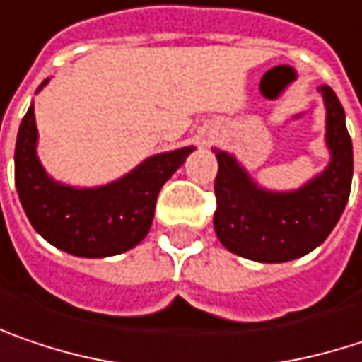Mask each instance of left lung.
I'll return each instance as SVG.
<instances>
[{
	"instance_id": "obj_1",
	"label": "left lung",
	"mask_w": 362,
	"mask_h": 362,
	"mask_svg": "<svg viewBox=\"0 0 362 362\" xmlns=\"http://www.w3.org/2000/svg\"><path fill=\"white\" fill-rule=\"evenodd\" d=\"M327 168L296 190L278 192L259 186L234 155L217 157L215 234L230 252L259 263H284L305 257L336 228L352 184V141L336 93L323 84Z\"/></svg>"
}]
</instances>
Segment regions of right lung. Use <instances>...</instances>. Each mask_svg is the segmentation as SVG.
Instances as JSON below:
<instances>
[{
	"label": "right lung",
	"mask_w": 362,
	"mask_h": 362,
	"mask_svg": "<svg viewBox=\"0 0 362 362\" xmlns=\"http://www.w3.org/2000/svg\"><path fill=\"white\" fill-rule=\"evenodd\" d=\"M49 83L43 81L37 93ZM37 124L30 105L20 122L14 176L22 209L33 228L55 248L74 257L101 259L134 248L151 230L161 186L194 147L157 153L119 180L76 188L55 182L37 157Z\"/></svg>",
	"instance_id": "add662e5"
}]
</instances>
